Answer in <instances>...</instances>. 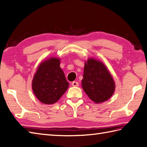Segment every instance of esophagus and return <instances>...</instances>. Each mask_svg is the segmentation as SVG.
<instances>
[{
    "label": "esophagus",
    "instance_id": "obj_1",
    "mask_svg": "<svg viewBox=\"0 0 147 147\" xmlns=\"http://www.w3.org/2000/svg\"><path fill=\"white\" fill-rule=\"evenodd\" d=\"M72 86H79V83L77 82H72Z\"/></svg>",
    "mask_w": 147,
    "mask_h": 147
}]
</instances>
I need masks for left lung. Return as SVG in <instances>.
I'll use <instances>...</instances> for the list:
<instances>
[{"mask_svg":"<svg viewBox=\"0 0 147 147\" xmlns=\"http://www.w3.org/2000/svg\"><path fill=\"white\" fill-rule=\"evenodd\" d=\"M82 88L96 104L107 101L114 94L115 84L106 65L93 57L85 62Z\"/></svg>","mask_w":147,"mask_h":147,"instance_id":"8db88e82","label":"left lung"}]
</instances>
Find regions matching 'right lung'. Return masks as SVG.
<instances>
[{
  "mask_svg": "<svg viewBox=\"0 0 147 147\" xmlns=\"http://www.w3.org/2000/svg\"><path fill=\"white\" fill-rule=\"evenodd\" d=\"M60 64L61 59L58 57L47 59L40 64L33 76V92L43 104H55L68 88L69 83Z\"/></svg>",
  "mask_w": 147,
  "mask_h": 147,
  "instance_id": "1",
  "label": "right lung"
}]
</instances>
